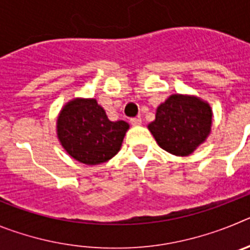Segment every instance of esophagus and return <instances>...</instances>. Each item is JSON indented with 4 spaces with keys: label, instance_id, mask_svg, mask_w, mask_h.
Wrapping results in <instances>:
<instances>
[{
    "label": "esophagus",
    "instance_id": "34e87169",
    "mask_svg": "<svg viewBox=\"0 0 250 250\" xmlns=\"http://www.w3.org/2000/svg\"><path fill=\"white\" fill-rule=\"evenodd\" d=\"M130 123H131L134 126H139V125H141V119L140 118H132L131 120H130Z\"/></svg>",
    "mask_w": 250,
    "mask_h": 250
}]
</instances>
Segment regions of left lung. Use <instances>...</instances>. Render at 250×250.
I'll return each instance as SVG.
<instances>
[{
  "mask_svg": "<svg viewBox=\"0 0 250 250\" xmlns=\"http://www.w3.org/2000/svg\"><path fill=\"white\" fill-rule=\"evenodd\" d=\"M213 110L195 95L173 94L158 106L147 129L161 149L176 156L193 154L210 135Z\"/></svg>",
  "mask_w": 250,
  "mask_h": 250,
  "instance_id": "left-lung-1",
  "label": "left lung"
}]
</instances>
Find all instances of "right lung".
<instances>
[{
    "label": "right lung",
    "instance_id": "obj_1",
    "mask_svg": "<svg viewBox=\"0 0 250 250\" xmlns=\"http://www.w3.org/2000/svg\"><path fill=\"white\" fill-rule=\"evenodd\" d=\"M130 125L110 121L96 99L74 98L59 112L56 134L68 155L85 165H99L114 158L121 149Z\"/></svg>",
    "mask_w": 250,
    "mask_h": 250
}]
</instances>
